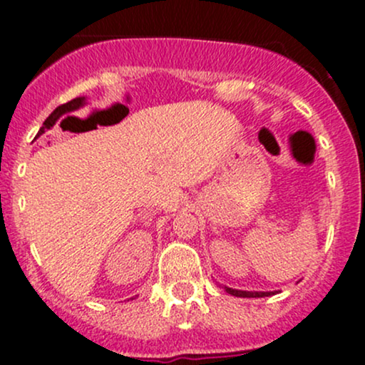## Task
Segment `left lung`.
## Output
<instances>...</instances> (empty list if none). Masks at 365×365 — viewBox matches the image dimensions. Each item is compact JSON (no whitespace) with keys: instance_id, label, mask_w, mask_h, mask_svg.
I'll list each match as a JSON object with an SVG mask.
<instances>
[{"instance_id":"left-lung-1","label":"left lung","mask_w":365,"mask_h":365,"mask_svg":"<svg viewBox=\"0 0 365 365\" xmlns=\"http://www.w3.org/2000/svg\"><path fill=\"white\" fill-rule=\"evenodd\" d=\"M229 294L236 295V297H267V295H273L274 292H247V290H236V289H229L225 287Z\"/></svg>"}]
</instances>
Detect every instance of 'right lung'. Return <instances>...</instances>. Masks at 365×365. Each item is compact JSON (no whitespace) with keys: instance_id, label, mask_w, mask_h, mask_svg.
Wrapping results in <instances>:
<instances>
[{"instance_id":"add662e5","label":"right lung","mask_w":365,"mask_h":365,"mask_svg":"<svg viewBox=\"0 0 365 365\" xmlns=\"http://www.w3.org/2000/svg\"><path fill=\"white\" fill-rule=\"evenodd\" d=\"M83 105H86V98H75V99H71V101L64 103V105L57 106V108L53 110L51 115H48L47 120L43 122V125H41V129L38 131V134H41V133L47 131V129H51L52 125L57 122V118L63 117L64 113H70V112H75V110H80Z\"/></svg>"}]
</instances>
